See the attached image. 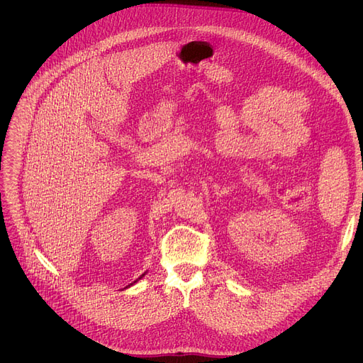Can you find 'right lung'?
Instances as JSON below:
<instances>
[{
	"mask_svg": "<svg viewBox=\"0 0 363 363\" xmlns=\"http://www.w3.org/2000/svg\"><path fill=\"white\" fill-rule=\"evenodd\" d=\"M145 274H146V273H143V274H142V276H140V277H139V279H138V280H140V279H142V277H143V276H145ZM138 280H136V281H138ZM136 281H133V283H136ZM133 283H130V284H129V286H132V284H133Z\"/></svg>",
	"mask_w": 363,
	"mask_h": 363,
	"instance_id": "right-lung-1",
	"label": "right lung"
}]
</instances>
